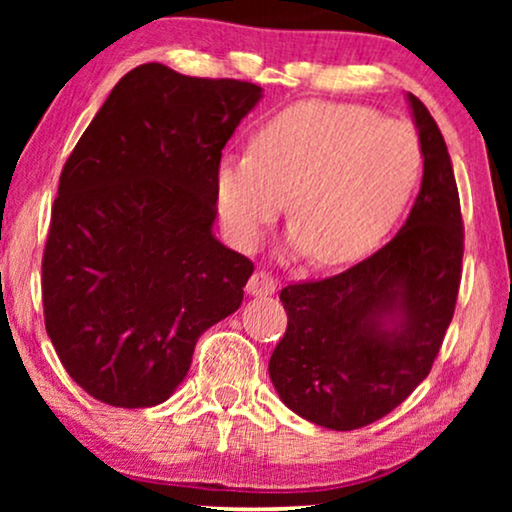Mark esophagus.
Masks as SVG:
<instances>
[{
  "label": "esophagus",
  "mask_w": 512,
  "mask_h": 512,
  "mask_svg": "<svg viewBox=\"0 0 512 512\" xmlns=\"http://www.w3.org/2000/svg\"><path fill=\"white\" fill-rule=\"evenodd\" d=\"M275 289H277V279L265 270H256L247 284V291L251 296H272Z\"/></svg>",
  "instance_id": "obj_1"
}]
</instances>
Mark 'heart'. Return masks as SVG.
Segmentation results:
<instances>
[{"mask_svg": "<svg viewBox=\"0 0 512 512\" xmlns=\"http://www.w3.org/2000/svg\"><path fill=\"white\" fill-rule=\"evenodd\" d=\"M422 174L412 125L361 104L300 102L270 116L251 151L221 160L216 209L230 240L251 249L289 195L291 247L312 251L319 265H342L387 237Z\"/></svg>", "mask_w": 512, "mask_h": 512, "instance_id": "obj_1", "label": "heart"}]
</instances>
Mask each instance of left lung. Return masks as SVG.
I'll list each match as a JSON object with an SVG mask.
<instances>
[{
	"label": "left lung",
	"instance_id": "1",
	"mask_svg": "<svg viewBox=\"0 0 512 512\" xmlns=\"http://www.w3.org/2000/svg\"><path fill=\"white\" fill-rule=\"evenodd\" d=\"M408 97L424 179L405 226L354 268L279 293L289 324L270 356V380L286 408L333 431L373 424L417 389L457 305L464 258L457 181L436 121L419 97Z\"/></svg>",
	"mask_w": 512,
	"mask_h": 512
}]
</instances>
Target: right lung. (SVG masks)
Segmentation results:
<instances>
[{"label": "right lung", "instance_id": "right-lung-1", "mask_svg": "<svg viewBox=\"0 0 512 512\" xmlns=\"http://www.w3.org/2000/svg\"><path fill=\"white\" fill-rule=\"evenodd\" d=\"M261 86L149 62L123 76L60 174L41 258L46 333L97 401L151 408L254 272L212 235L221 151Z\"/></svg>", "mask_w": 512, "mask_h": 512}]
</instances>
